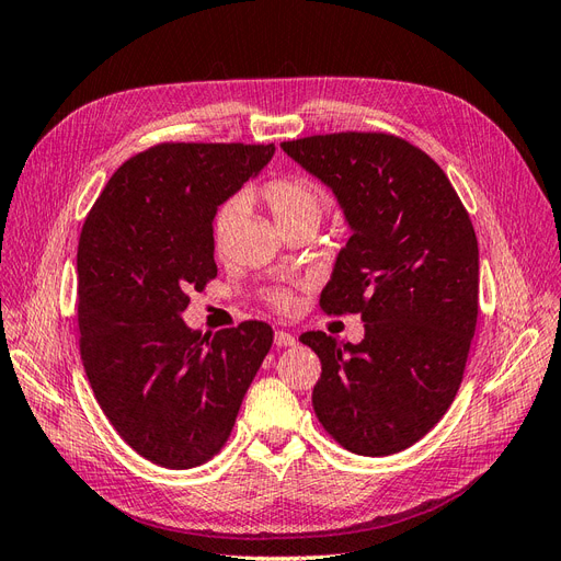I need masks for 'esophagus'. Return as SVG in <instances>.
Wrapping results in <instances>:
<instances>
[{"instance_id":"esophagus-1","label":"esophagus","mask_w":561,"mask_h":561,"mask_svg":"<svg viewBox=\"0 0 561 561\" xmlns=\"http://www.w3.org/2000/svg\"><path fill=\"white\" fill-rule=\"evenodd\" d=\"M274 342H276V346L285 348V346H295V344H297V339H295L290 332L276 330V334H274Z\"/></svg>"}]
</instances>
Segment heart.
Here are the masks:
<instances>
[{
  "label": "heart",
  "mask_w": 561,
  "mask_h": 561,
  "mask_svg": "<svg viewBox=\"0 0 561 561\" xmlns=\"http://www.w3.org/2000/svg\"><path fill=\"white\" fill-rule=\"evenodd\" d=\"M257 196L264 206L268 208L274 222L278 229H290L301 222H320L322 208H325V194H322L320 186L301 175H278L266 180L257 194L245 192V201ZM243 210V201L236 196L225 201L222 206L217 208L213 219V243L217 250H225L229 243V236L233 231L236 219H239ZM266 301L278 311H290L293 309V295L285 290V287H276V290L266 293Z\"/></svg>",
  "instance_id": "1"
}]
</instances>
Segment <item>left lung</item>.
Returning <instances> with one entry per match:
<instances>
[{
  "instance_id": "8db88e82",
  "label": "left lung",
  "mask_w": 561,
  "mask_h": 561,
  "mask_svg": "<svg viewBox=\"0 0 561 561\" xmlns=\"http://www.w3.org/2000/svg\"><path fill=\"white\" fill-rule=\"evenodd\" d=\"M280 147L330 186L351 227L320 309L365 322L360 344L299 336L322 365L316 416L353 454H398L461 386L478 325V236L443 168L398 135L346 130Z\"/></svg>"
}]
</instances>
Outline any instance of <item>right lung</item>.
<instances>
[{
  "label": "right lung",
  "mask_w": 561,
  "mask_h": 561,
  "mask_svg": "<svg viewBox=\"0 0 561 561\" xmlns=\"http://www.w3.org/2000/svg\"><path fill=\"white\" fill-rule=\"evenodd\" d=\"M274 145L161 142L110 178L77 250L79 351L114 431L147 461L206 463L231 435L274 344L262 320L213 336L184 325L215 276L213 219Z\"/></svg>",
  "instance_id": "obj_1"
}]
</instances>
